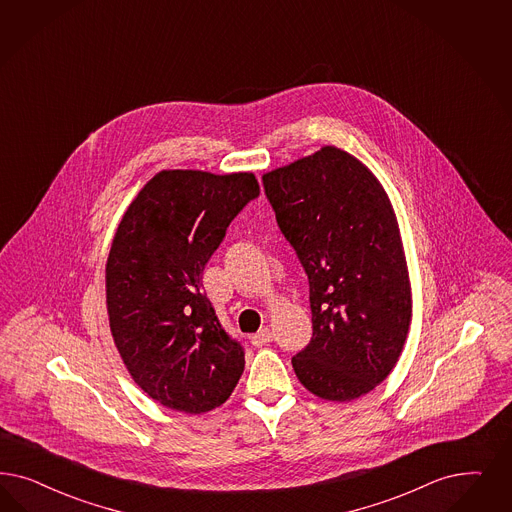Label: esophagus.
I'll list each match as a JSON object with an SVG mask.
<instances>
[{"mask_svg":"<svg viewBox=\"0 0 512 512\" xmlns=\"http://www.w3.org/2000/svg\"><path fill=\"white\" fill-rule=\"evenodd\" d=\"M268 342H272V331L268 327H263L261 331H257L255 335L251 336V344L257 346V348L265 346Z\"/></svg>","mask_w":512,"mask_h":512,"instance_id":"1","label":"esophagus"}]
</instances>
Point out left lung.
Returning <instances> with one entry per match:
<instances>
[{"mask_svg": "<svg viewBox=\"0 0 512 512\" xmlns=\"http://www.w3.org/2000/svg\"><path fill=\"white\" fill-rule=\"evenodd\" d=\"M278 225L310 283L314 336L291 363L319 399L348 403L384 382L412 321L397 215L369 166L319 151L263 176Z\"/></svg>", "mask_w": 512, "mask_h": 512, "instance_id": "8db88e82", "label": "left lung"}]
</instances>
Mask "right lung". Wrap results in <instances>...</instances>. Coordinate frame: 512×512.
<instances>
[{"label":"right lung","mask_w":512,"mask_h":512,"mask_svg":"<svg viewBox=\"0 0 512 512\" xmlns=\"http://www.w3.org/2000/svg\"><path fill=\"white\" fill-rule=\"evenodd\" d=\"M251 172L162 170L126 208L106 265L109 329L126 371L185 414L223 405L246 353L219 325L202 272L230 221L259 196Z\"/></svg>","instance_id":"add662e5"}]
</instances>
